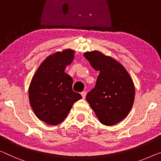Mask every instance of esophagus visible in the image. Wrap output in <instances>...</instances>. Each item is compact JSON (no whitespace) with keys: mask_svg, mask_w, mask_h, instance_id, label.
Returning a JSON list of instances; mask_svg holds the SVG:
<instances>
[{"mask_svg":"<svg viewBox=\"0 0 161 161\" xmlns=\"http://www.w3.org/2000/svg\"><path fill=\"white\" fill-rule=\"evenodd\" d=\"M81 96H82L83 99H85V97H86V95H87V92H85V91H83L82 92H81Z\"/></svg>","mask_w":161,"mask_h":161,"instance_id":"34e87169","label":"esophagus"}]
</instances>
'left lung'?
<instances>
[{
    "instance_id": "8db88e82",
    "label": "left lung",
    "mask_w": 161,
    "mask_h": 161,
    "mask_svg": "<svg viewBox=\"0 0 161 161\" xmlns=\"http://www.w3.org/2000/svg\"><path fill=\"white\" fill-rule=\"evenodd\" d=\"M84 56L100 71L86 100L103 124L114 125L125 118L132 107L135 94L132 80L124 67L111 57L97 50L85 53Z\"/></svg>"
}]
</instances>
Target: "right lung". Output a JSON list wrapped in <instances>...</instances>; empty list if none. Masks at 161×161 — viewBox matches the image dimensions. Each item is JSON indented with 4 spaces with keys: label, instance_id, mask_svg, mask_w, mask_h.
Returning <instances> with one entry per match:
<instances>
[{
    "label": "right lung",
    "instance_id": "right-lung-1",
    "mask_svg": "<svg viewBox=\"0 0 161 161\" xmlns=\"http://www.w3.org/2000/svg\"><path fill=\"white\" fill-rule=\"evenodd\" d=\"M73 59L74 51L70 49L48 56L31 81V107L38 119L50 125L64 121L73 104L81 98L80 93L72 90V78L64 71Z\"/></svg>",
    "mask_w": 161,
    "mask_h": 161
}]
</instances>
